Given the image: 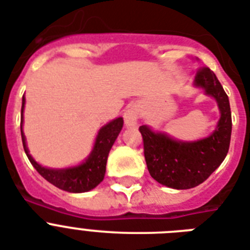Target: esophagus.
Returning <instances> with one entry per match:
<instances>
[{
	"label": "esophagus",
	"mask_w": 250,
	"mask_h": 250,
	"mask_svg": "<svg viewBox=\"0 0 250 250\" xmlns=\"http://www.w3.org/2000/svg\"><path fill=\"white\" fill-rule=\"evenodd\" d=\"M140 118V110L137 106H131L125 113V122L127 127H135L137 119Z\"/></svg>",
	"instance_id": "34e87169"
}]
</instances>
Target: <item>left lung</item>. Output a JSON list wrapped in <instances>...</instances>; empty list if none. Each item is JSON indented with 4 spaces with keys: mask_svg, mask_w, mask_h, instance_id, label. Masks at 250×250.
Masks as SVG:
<instances>
[{
    "mask_svg": "<svg viewBox=\"0 0 250 250\" xmlns=\"http://www.w3.org/2000/svg\"><path fill=\"white\" fill-rule=\"evenodd\" d=\"M194 85L215 98L221 118L209 137L197 141H179L166 133L154 132L140 125L144 156L149 174L162 186L174 189H189L205 182L227 156L231 141L232 119L229 96L209 67L198 68Z\"/></svg>",
    "mask_w": 250,
    "mask_h": 250,
    "instance_id": "left-lung-1",
    "label": "left lung"
}]
</instances>
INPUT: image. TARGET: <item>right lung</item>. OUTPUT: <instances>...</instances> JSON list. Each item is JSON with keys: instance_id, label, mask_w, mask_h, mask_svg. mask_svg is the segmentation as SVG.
I'll use <instances>...</instances> for the list:
<instances>
[{"instance_id": "add662e5", "label": "right lung", "mask_w": 250, "mask_h": 250, "mask_svg": "<svg viewBox=\"0 0 250 250\" xmlns=\"http://www.w3.org/2000/svg\"><path fill=\"white\" fill-rule=\"evenodd\" d=\"M25 98L23 96L21 100V141H23V148L28 157L29 162L37 170V172L46 179L53 186H56L60 189H63L66 192L71 193H82V192H88L97 187L100 183L104 180L106 171V162H107V156L114 141L117 140L118 135L121 132L123 127V118H117L106 125H104L97 135L96 143H94L93 150L86 158L85 162H83L79 166L68 167V168H48L39 165L33 160L31 154L28 153V148L25 145V137L23 133V110H24Z\"/></svg>"}]
</instances>
